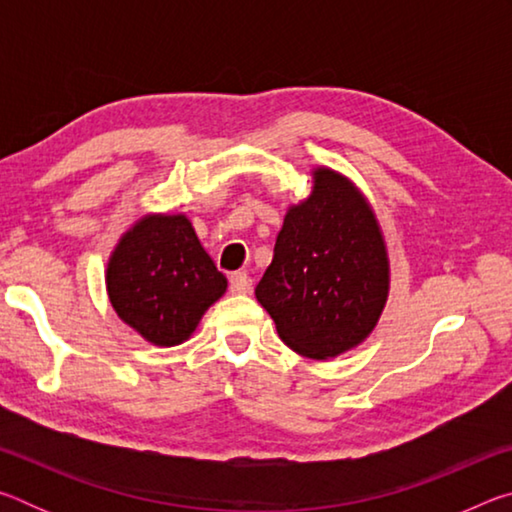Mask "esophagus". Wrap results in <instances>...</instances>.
I'll return each mask as SVG.
<instances>
[{"instance_id": "obj_1", "label": "esophagus", "mask_w": 512, "mask_h": 512, "mask_svg": "<svg viewBox=\"0 0 512 512\" xmlns=\"http://www.w3.org/2000/svg\"><path fill=\"white\" fill-rule=\"evenodd\" d=\"M253 289V280L248 273H232L230 275V291L232 293H248Z\"/></svg>"}]
</instances>
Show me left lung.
<instances>
[{
  "instance_id": "left-lung-1",
  "label": "left lung",
  "mask_w": 512,
  "mask_h": 512,
  "mask_svg": "<svg viewBox=\"0 0 512 512\" xmlns=\"http://www.w3.org/2000/svg\"><path fill=\"white\" fill-rule=\"evenodd\" d=\"M255 296L280 339L311 359L339 357L372 332L388 296V257L375 214L348 178L314 171V192L284 216Z\"/></svg>"
}]
</instances>
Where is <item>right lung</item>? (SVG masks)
<instances>
[{
    "label": "right lung",
    "instance_id": "add662e5",
    "mask_svg": "<svg viewBox=\"0 0 512 512\" xmlns=\"http://www.w3.org/2000/svg\"><path fill=\"white\" fill-rule=\"evenodd\" d=\"M108 296L117 316L153 345H178L194 332L228 280L216 271L183 214L144 216L108 262Z\"/></svg>",
    "mask_w": 512,
    "mask_h": 512
}]
</instances>
